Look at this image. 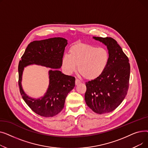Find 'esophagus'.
I'll return each mask as SVG.
<instances>
[{
    "instance_id": "esophagus-1",
    "label": "esophagus",
    "mask_w": 148,
    "mask_h": 148,
    "mask_svg": "<svg viewBox=\"0 0 148 148\" xmlns=\"http://www.w3.org/2000/svg\"><path fill=\"white\" fill-rule=\"evenodd\" d=\"M81 83V82L79 80V79H75V85L77 86V85H78V84H79L80 83Z\"/></svg>"
}]
</instances>
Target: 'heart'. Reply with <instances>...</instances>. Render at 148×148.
Wrapping results in <instances>:
<instances>
[{"instance_id": "obj_1", "label": "heart", "mask_w": 148, "mask_h": 148, "mask_svg": "<svg viewBox=\"0 0 148 148\" xmlns=\"http://www.w3.org/2000/svg\"><path fill=\"white\" fill-rule=\"evenodd\" d=\"M69 56L62 59V66L71 74L78 66L79 74L87 80H95L105 71L109 62V52L104 47L88 43H76L69 49Z\"/></svg>"}]
</instances>
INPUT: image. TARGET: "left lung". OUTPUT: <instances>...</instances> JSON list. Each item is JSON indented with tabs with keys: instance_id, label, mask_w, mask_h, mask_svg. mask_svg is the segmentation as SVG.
I'll use <instances>...</instances> for the list:
<instances>
[{
	"instance_id": "obj_1",
	"label": "left lung",
	"mask_w": 148,
	"mask_h": 148,
	"mask_svg": "<svg viewBox=\"0 0 148 148\" xmlns=\"http://www.w3.org/2000/svg\"><path fill=\"white\" fill-rule=\"evenodd\" d=\"M109 52V62L104 73L99 78L86 83L84 98L88 106L98 114L113 112L126 97L130 76L128 58L117 41L111 37H96Z\"/></svg>"
}]
</instances>
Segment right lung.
Masks as SVG:
<instances>
[{"mask_svg": "<svg viewBox=\"0 0 148 148\" xmlns=\"http://www.w3.org/2000/svg\"><path fill=\"white\" fill-rule=\"evenodd\" d=\"M67 40L63 38H52L29 43L18 64V86L20 94L33 112L44 117H52L62 111L66 97L75 86V77L67 75L56 69L50 70V83L45 95L40 99L29 97L21 87L24 67L37 64L51 68H60L62 65Z\"/></svg>", "mask_w": 148, "mask_h": 148, "instance_id": "obj_1", "label": "right lung"}]
</instances>
